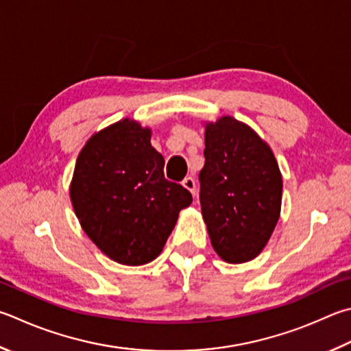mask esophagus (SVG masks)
Instances as JSON below:
<instances>
[{
    "label": "esophagus",
    "instance_id": "34e87169",
    "mask_svg": "<svg viewBox=\"0 0 351 351\" xmlns=\"http://www.w3.org/2000/svg\"><path fill=\"white\" fill-rule=\"evenodd\" d=\"M182 186L186 187V189L189 190V192L192 193L193 196L196 195V184H195V180H193V178H190V176H189V178H186V180L182 181Z\"/></svg>",
    "mask_w": 351,
    "mask_h": 351
}]
</instances>
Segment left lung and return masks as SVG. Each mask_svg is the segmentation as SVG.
I'll return each mask as SVG.
<instances>
[{
  "label": "left lung",
  "mask_w": 351,
  "mask_h": 351,
  "mask_svg": "<svg viewBox=\"0 0 351 351\" xmlns=\"http://www.w3.org/2000/svg\"><path fill=\"white\" fill-rule=\"evenodd\" d=\"M204 138L199 201L210 242L226 263H248L264 250L281 215V170L270 145L233 117L206 123Z\"/></svg>",
  "instance_id": "obj_1"
}]
</instances>
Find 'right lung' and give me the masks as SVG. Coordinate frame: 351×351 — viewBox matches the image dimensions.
<instances>
[{
    "mask_svg": "<svg viewBox=\"0 0 351 351\" xmlns=\"http://www.w3.org/2000/svg\"><path fill=\"white\" fill-rule=\"evenodd\" d=\"M152 130L124 118L87 139L76 159L70 201L82 230L123 265L154 261L192 195L164 178Z\"/></svg>",
    "mask_w": 351,
    "mask_h": 351,
    "instance_id": "obj_1",
    "label": "right lung"
}]
</instances>
